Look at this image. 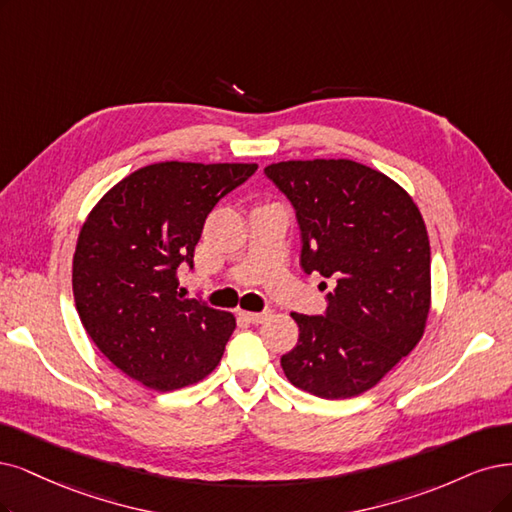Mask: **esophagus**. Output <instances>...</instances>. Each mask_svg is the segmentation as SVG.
<instances>
[{"instance_id":"obj_1","label":"esophagus","mask_w":512,"mask_h":512,"mask_svg":"<svg viewBox=\"0 0 512 512\" xmlns=\"http://www.w3.org/2000/svg\"><path fill=\"white\" fill-rule=\"evenodd\" d=\"M242 316L249 320V323H253V325H261V323H266V320L270 318V314L268 312H242Z\"/></svg>"}]
</instances>
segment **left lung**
<instances>
[{
  "label": "left lung",
  "mask_w": 512,
  "mask_h": 512,
  "mask_svg": "<svg viewBox=\"0 0 512 512\" xmlns=\"http://www.w3.org/2000/svg\"><path fill=\"white\" fill-rule=\"evenodd\" d=\"M266 177L295 208L301 268L333 285L323 316L291 314L299 339L282 371L320 399H352L424 335L430 242L420 208L399 183L352 160L278 162Z\"/></svg>",
  "instance_id": "8db88e82"
}]
</instances>
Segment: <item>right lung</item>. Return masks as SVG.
<instances>
[{
  "label": "right lung",
  "mask_w": 512,
  "mask_h": 512,
  "mask_svg": "<svg viewBox=\"0 0 512 512\" xmlns=\"http://www.w3.org/2000/svg\"><path fill=\"white\" fill-rule=\"evenodd\" d=\"M257 164L158 162L113 185L86 217L73 297L97 348L143 386L170 392L211 373L236 329L230 312L179 293V268L213 206Z\"/></svg>",
  "instance_id": "right-lung-1"
}]
</instances>
